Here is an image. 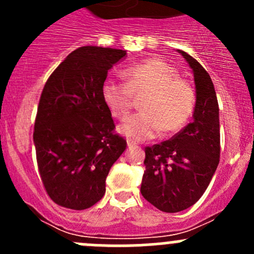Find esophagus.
<instances>
[{
    "instance_id": "1",
    "label": "esophagus",
    "mask_w": 254,
    "mask_h": 254,
    "mask_svg": "<svg viewBox=\"0 0 254 254\" xmlns=\"http://www.w3.org/2000/svg\"><path fill=\"white\" fill-rule=\"evenodd\" d=\"M127 146H129V147H134V146H136V142L131 141V140H127Z\"/></svg>"
}]
</instances>
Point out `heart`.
<instances>
[{"mask_svg": "<svg viewBox=\"0 0 254 254\" xmlns=\"http://www.w3.org/2000/svg\"><path fill=\"white\" fill-rule=\"evenodd\" d=\"M125 82L107 78L102 84V99L111 114L127 119L136 98H141L142 112L127 119L120 132L132 140H148L177 134L189 123L195 111L196 94L178 70L158 58L132 64L123 71Z\"/></svg>", "mask_w": 254, "mask_h": 254, "instance_id": "b5f03b06", "label": "heart"}]
</instances>
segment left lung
Segmentation results:
<instances>
[{"label":"left lung","mask_w":254,"mask_h":254,"mask_svg":"<svg viewBox=\"0 0 254 254\" xmlns=\"http://www.w3.org/2000/svg\"><path fill=\"white\" fill-rule=\"evenodd\" d=\"M193 68L196 88L194 120L171 140L146 146L141 194L165 212L194 205L206 190L220 162L216 92L205 68L179 50Z\"/></svg>","instance_id":"8db88e82"}]
</instances>
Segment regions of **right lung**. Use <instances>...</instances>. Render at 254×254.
Masks as SVG:
<instances>
[{"mask_svg":"<svg viewBox=\"0 0 254 254\" xmlns=\"http://www.w3.org/2000/svg\"><path fill=\"white\" fill-rule=\"evenodd\" d=\"M125 54L79 48L43 88L33 139L43 186L58 205L83 210L101 200L109 170L127 148L101 92L108 70Z\"/></svg>","mask_w":254,"mask_h":254,"instance_id":"right-lung-1","label":"right lung"}]
</instances>
